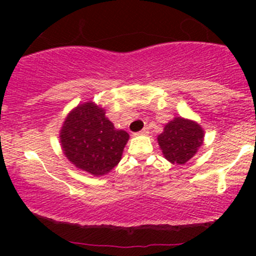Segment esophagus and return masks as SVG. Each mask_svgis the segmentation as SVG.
Listing matches in <instances>:
<instances>
[{"label": "esophagus", "mask_w": 256, "mask_h": 256, "mask_svg": "<svg viewBox=\"0 0 256 256\" xmlns=\"http://www.w3.org/2000/svg\"><path fill=\"white\" fill-rule=\"evenodd\" d=\"M150 132V128H144V130H141V131H138V132H136L135 135H147V134Z\"/></svg>", "instance_id": "obj_1"}]
</instances>
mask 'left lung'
<instances>
[{"instance_id": "left-lung-1", "label": "left lung", "mask_w": 256, "mask_h": 256, "mask_svg": "<svg viewBox=\"0 0 256 256\" xmlns=\"http://www.w3.org/2000/svg\"><path fill=\"white\" fill-rule=\"evenodd\" d=\"M203 136L204 132L197 122L176 118L164 126L157 141L166 160L172 164H184L203 144Z\"/></svg>"}]
</instances>
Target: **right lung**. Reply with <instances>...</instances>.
Listing matches in <instances>:
<instances>
[{
    "instance_id": "obj_1",
    "label": "right lung",
    "mask_w": 256,
    "mask_h": 256,
    "mask_svg": "<svg viewBox=\"0 0 256 256\" xmlns=\"http://www.w3.org/2000/svg\"><path fill=\"white\" fill-rule=\"evenodd\" d=\"M128 134L115 130L104 110L85 102L68 115L60 131L66 158L85 172L102 176L120 162Z\"/></svg>"
}]
</instances>
